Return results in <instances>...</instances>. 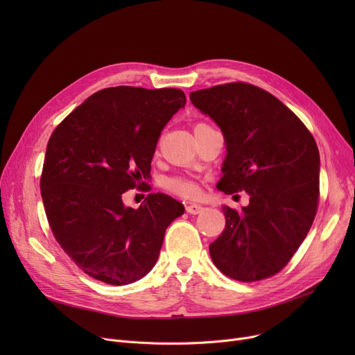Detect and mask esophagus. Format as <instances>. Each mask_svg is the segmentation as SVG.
Listing matches in <instances>:
<instances>
[{"mask_svg":"<svg viewBox=\"0 0 355 355\" xmlns=\"http://www.w3.org/2000/svg\"><path fill=\"white\" fill-rule=\"evenodd\" d=\"M187 213H190V214H200L202 210H204V207L202 206H200V204H190V206H187Z\"/></svg>","mask_w":355,"mask_h":355,"instance_id":"obj_1","label":"esophagus"}]
</instances>
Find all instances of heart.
I'll return each mask as SVG.
<instances>
[{
  "label": "heart",
  "mask_w": 355,
  "mask_h": 355,
  "mask_svg": "<svg viewBox=\"0 0 355 355\" xmlns=\"http://www.w3.org/2000/svg\"><path fill=\"white\" fill-rule=\"evenodd\" d=\"M198 125H204V123H198ZM164 187L168 191H171V193H174L180 197H185V198H194L198 194L197 184L190 180H185V178H168L164 182Z\"/></svg>",
  "instance_id": "b5f03b06"
}]
</instances>
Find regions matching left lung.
I'll return each mask as SVG.
<instances>
[{
  "instance_id": "obj_1",
  "label": "left lung",
  "mask_w": 355,
  "mask_h": 355,
  "mask_svg": "<svg viewBox=\"0 0 355 355\" xmlns=\"http://www.w3.org/2000/svg\"><path fill=\"white\" fill-rule=\"evenodd\" d=\"M221 129L227 155L220 191H246L248 207L223 206L226 227L210 245L220 272L256 282L281 272L306 237L320 198V151L293 112L269 92L233 82L190 93Z\"/></svg>"
}]
</instances>
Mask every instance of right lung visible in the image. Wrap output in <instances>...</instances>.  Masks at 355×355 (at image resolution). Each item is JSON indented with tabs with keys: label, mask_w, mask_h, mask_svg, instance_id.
<instances>
[{
	"label": "right lung",
	"mask_w": 355,
	"mask_h": 355,
	"mask_svg": "<svg viewBox=\"0 0 355 355\" xmlns=\"http://www.w3.org/2000/svg\"><path fill=\"white\" fill-rule=\"evenodd\" d=\"M185 102L180 89L106 87L53 130L40 178L46 216L60 248L96 281H139L157 263L166 227L184 213L162 193L148 194L137 210L122 196L151 177L161 130Z\"/></svg>",
	"instance_id": "obj_1"
}]
</instances>
